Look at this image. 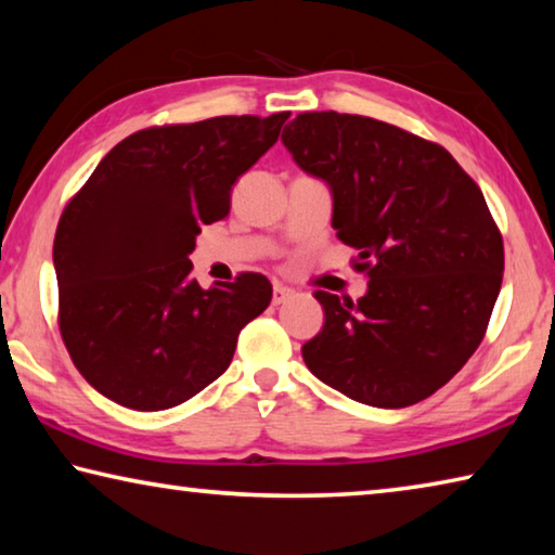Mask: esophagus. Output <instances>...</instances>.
<instances>
[{"instance_id":"esophagus-1","label":"esophagus","mask_w":555,"mask_h":555,"mask_svg":"<svg viewBox=\"0 0 555 555\" xmlns=\"http://www.w3.org/2000/svg\"><path fill=\"white\" fill-rule=\"evenodd\" d=\"M291 294H294V291H291L288 286H284V284H274V306L284 304L286 298H291Z\"/></svg>"}]
</instances>
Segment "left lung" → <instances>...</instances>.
Instances as JSON below:
<instances>
[{"label": "left lung", "instance_id": "1", "mask_svg": "<svg viewBox=\"0 0 555 555\" xmlns=\"http://www.w3.org/2000/svg\"><path fill=\"white\" fill-rule=\"evenodd\" d=\"M281 142L331 185L337 240L370 276L360 300L313 294L325 323L304 345L308 370L370 406L428 399L473 357L500 296L504 244L480 185L440 144L362 115L300 112Z\"/></svg>", "mask_w": 555, "mask_h": 555}]
</instances>
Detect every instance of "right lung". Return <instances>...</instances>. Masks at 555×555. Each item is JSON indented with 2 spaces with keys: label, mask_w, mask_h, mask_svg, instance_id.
Returning <instances> with one entry per match:
<instances>
[{
  "label": "right lung",
  "mask_w": 555,
  "mask_h": 555,
  "mask_svg": "<svg viewBox=\"0 0 555 555\" xmlns=\"http://www.w3.org/2000/svg\"><path fill=\"white\" fill-rule=\"evenodd\" d=\"M288 112L134 131L65 205L53 240L59 327L90 387L119 406H178L230 367L271 284L242 271L201 288L188 255L230 215L232 185L279 139Z\"/></svg>",
  "instance_id": "1"
}]
</instances>
